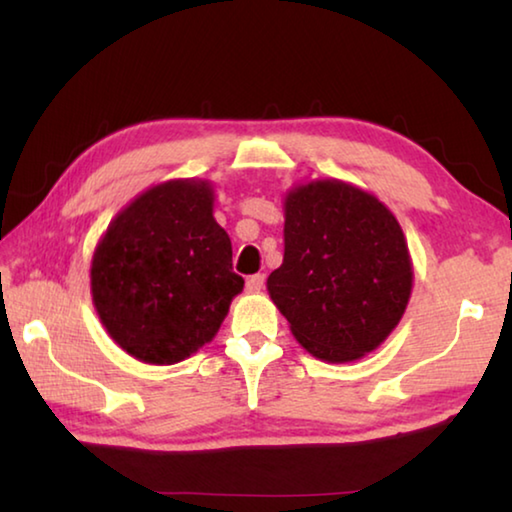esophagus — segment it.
Here are the masks:
<instances>
[{
  "label": "esophagus",
  "instance_id": "34e87169",
  "mask_svg": "<svg viewBox=\"0 0 512 512\" xmlns=\"http://www.w3.org/2000/svg\"><path fill=\"white\" fill-rule=\"evenodd\" d=\"M264 284H266V275L264 273H255V275H250L248 280H246V289L248 291H262Z\"/></svg>",
  "mask_w": 512,
  "mask_h": 512
}]
</instances>
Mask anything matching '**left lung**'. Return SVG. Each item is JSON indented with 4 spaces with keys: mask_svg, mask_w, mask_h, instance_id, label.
Returning a JSON list of instances; mask_svg holds the SVG:
<instances>
[{
    "mask_svg": "<svg viewBox=\"0 0 512 512\" xmlns=\"http://www.w3.org/2000/svg\"><path fill=\"white\" fill-rule=\"evenodd\" d=\"M284 212V259L266 284L293 336L332 363L372 352L411 296L400 223L375 196L339 180L293 189Z\"/></svg>",
    "mask_w": 512,
    "mask_h": 512,
    "instance_id": "obj_1",
    "label": "left lung"
}]
</instances>
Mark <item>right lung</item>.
Returning <instances> with one entry per match:
<instances>
[{"label": "right lung", "mask_w": 512, "mask_h": 512, "mask_svg": "<svg viewBox=\"0 0 512 512\" xmlns=\"http://www.w3.org/2000/svg\"><path fill=\"white\" fill-rule=\"evenodd\" d=\"M212 203L207 183L153 187L117 214L94 253V307L135 359L160 366L187 359L214 339L244 289Z\"/></svg>", "instance_id": "add662e5"}]
</instances>
